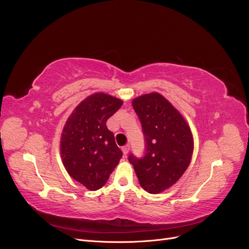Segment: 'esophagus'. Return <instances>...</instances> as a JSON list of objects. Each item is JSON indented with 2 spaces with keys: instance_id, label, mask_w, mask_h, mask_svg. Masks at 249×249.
I'll list each match as a JSON object with an SVG mask.
<instances>
[{
  "instance_id": "34e87169",
  "label": "esophagus",
  "mask_w": 249,
  "mask_h": 249,
  "mask_svg": "<svg viewBox=\"0 0 249 249\" xmlns=\"http://www.w3.org/2000/svg\"><path fill=\"white\" fill-rule=\"evenodd\" d=\"M129 149H130V145H125V146H124V147L122 148L124 156H125L127 153H129Z\"/></svg>"
}]
</instances>
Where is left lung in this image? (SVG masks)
Segmentation results:
<instances>
[{
  "instance_id": "1",
  "label": "left lung",
  "mask_w": 249,
  "mask_h": 249,
  "mask_svg": "<svg viewBox=\"0 0 249 249\" xmlns=\"http://www.w3.org/2000/svg\"><path fill=\"white\" fill-rule=\"evenodd\" d=\"M145 137L142 159L130 155L140 186L152 194L165 191L190 165L194 141L189 124L173 105L159 92L142 94L132 102Z\"/></svg>"
}]
</instances>
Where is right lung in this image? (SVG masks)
Returning a JSON list of instances; mask_svg holds the SVG:
<instances>
[{
	"instance_id": "obj_1",
	"label": "right lung",
	"mask_w": 249,
	"mask_h": 249,
	"mask_svg": "<svg viewBox=\"0 0 249 249\" xmlns=\"http://www.w3.org/2000/svg\"><path fill=\"white\" fill-rule=\"evenodd\" d=\"M123 104L115 96L95 92L74 108L64 124L60 139L62 163L69 175L88 190L106 184L123 157L106 125Z\"/></svg>"
}]
</instances>
